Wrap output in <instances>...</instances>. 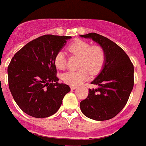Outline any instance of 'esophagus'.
I'll list each match as a JSON object with an SVG mask.
<instances>
[{
	"mask_svg": "<svg viewBox=\"0 0 146 146\" xmlns=\"http://www.w3.org/2000/svg\"><path fill=\"white\" fill-rule=\"evenodd\" d=\"M70 88H71V90H75V89H76V86H71Z\"/></svg>",
	"mask_w": 146,
	"mask_h": 146,
	"instance_id": "esophagus-1",
	"label": "esophagus"
}]
</instances>
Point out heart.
<instances>
[{
  "instance_id": "obj_1",
  "label": "heart",
  "mask_w": 146,
  "mask_h": 146,
  "mask_svg": "<svg viewBox=\"0 0 146 146\" xmlns=\"http://www.w3.org/2000/svg\"><path fill=\"white\" fill-rule=\"evenodd\" d=\"M72 56H79L78 67L80 69L70 71L63 74L62 78L66 84L71 86H78L88 80L91 74H98L105 65L107 54L103 47L91 45L81 39L72 42L67 48ZM54 65L60 70H64L67 66V58L62 51H58L54 57Z\"/></svg>"
}]
</instances>
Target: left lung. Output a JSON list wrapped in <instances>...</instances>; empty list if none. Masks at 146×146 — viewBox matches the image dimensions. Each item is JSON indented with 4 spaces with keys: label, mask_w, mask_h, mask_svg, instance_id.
<instances>
[{
    "label": "left lung",
    "mask_w": 146,
    "mask_h": 146,
    "mask_svg": "<svg viewBox=\"0 0 146 146\" xmlns=\"http://www.w3.org/2000/svg\"><path fill=\"white\" fill-rule=\"evenodd\" d=\"M91 38L103 47L107 54L105 65L91 83L98 86L90 90L80 104L82 113L96 121L115 117L126 105L134 84L133 65L129 56L113 41L96 33L80 35Z\"/></svg>",
    "instance_id": "1"
}]
</instances>
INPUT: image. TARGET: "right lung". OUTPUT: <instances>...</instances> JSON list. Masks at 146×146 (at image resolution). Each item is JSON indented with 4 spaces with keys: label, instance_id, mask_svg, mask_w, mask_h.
Instances as JSON below:
<instances>
[{
    "label": "right lung",
    "instance_id": "right-lung-1",
    "mask_svg": "<svg viewBox=\"0 0 146 146\" xmlns=\"http://www.w3.org/2000/svg\"><path fill=\"white\" fill-rule=\"evenodd\" d=\"M66 36L44 35L15 53L8 66L12 96L25 113L35 118L54 115L70 87L58 83L54 57L64 46Z\"/></svg>",
    "mask_w": 146,
    "mask_h": 146
}]
</instances>
